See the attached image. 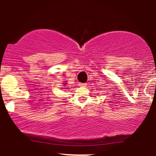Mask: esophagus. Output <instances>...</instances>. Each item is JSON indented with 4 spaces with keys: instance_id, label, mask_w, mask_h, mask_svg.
<instances>
[{
    "instance_id": "obj_1",
    "label": "esophagus",
    "mask_w": 156,
    "mask_h": 156,
    "mask_svg": "<svg viewBox=\"0 0 156 156\" xmlns=\"http://www.w3.org/2000/svg\"><path fill=\"white\" fill-rule=\"evenodd\" d=\"M78 85H79V87H85L87 84H86L85 83H79V84H78Z\"/></svg>"
}]
</instances>
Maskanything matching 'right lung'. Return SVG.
<instances>
[{
  "label": "right lung",
  "instance_id": "add662e5",
  "mask_svg": "<svg viewBox=\"0 0 156 156\" xmlns=\"http://www.w3.org/2000/svg\"><path fill=\"white\" fill-rule=\"evenodd\" d=\"M66 81H65V83H63V86H65V87H66ZM63 89H66V87H64L63 88Z\"/></svg>",
  "mask_w": 156,
  "mask_h": 156
}]
</instances>
